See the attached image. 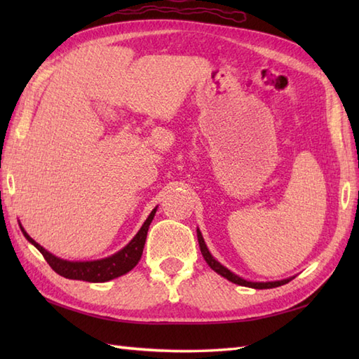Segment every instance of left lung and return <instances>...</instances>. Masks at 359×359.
Here are the masks:
<instances>
[{
  "instance_id": "8db88e82",
  "label": "left lung",
  "mask_w": 359,
  "mask_h": 359,
  "mask_svg": "<svg viewBox=\"0 0 359 359\" xmlns=\"http://www.w3.org/2000/svg\"><path fill=\"white\" fill-rule=\"evenodd\" d=\"M197 241H199L201 253H202V256H203L205 261H207V264H208V265L211 266V269L215 270L216 273H219L220 276H224V278H226L228 280L234 282V284L243 285V287H251V288H259V290H262V288H274V287L284 285V284H287V282L292 280V279H284V280H276V282H250V280L242 279V278H239V276H236V274H234V273H231L230 270H226L224 265H220V264L216 261V259L210 255V251H208L207 245H205V241H203V238H202V234H201V231H199V230H197Z\"/></svg>"
}]
</instances>
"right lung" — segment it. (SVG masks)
Returning a JSON list of instances; mask_svg holds the SVG:
<instances>
[{"label":"right lung","instance_id":"obj_1","mask_svg":"<svg viewBox=\"0 0 359 359\" xmlns=\"http://www.w3.org/2000/svg\"><path fill=\"white\" fill-rule=\"evenodd\" d=\"M156 210L157 208L151 211V215L142 225L140 231L135 234V238L129 242L123 250H120L118 253L112 255L109 257L102 259V261H93V262L63 261V259H58L53 255H50L49 251H46L41 245H38V243L32 238H30V236L25 230H22V226H21V231L26 236V239L29 242H32L36 247V250L43 255L46 262L50 265V269L55 273H58L60 276L67 278V279L86 280V282H106V280H111L114 278H118V276H121V274H125L128 271H131L134 266L139 264L142 253H143L144 241H147L148 228L152 222V219H154Z\"/></svg>","mask_w":359,"mask_h":359}]
</instances>
